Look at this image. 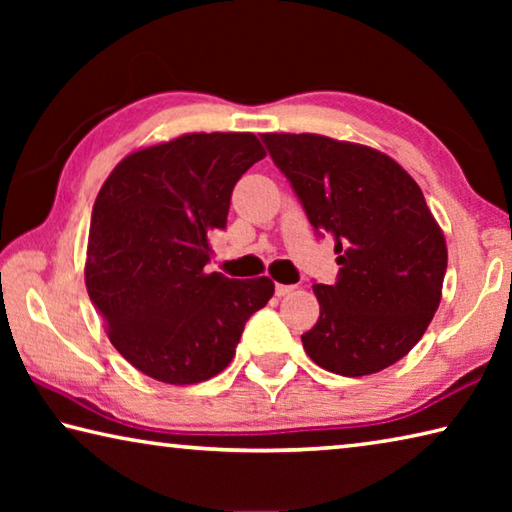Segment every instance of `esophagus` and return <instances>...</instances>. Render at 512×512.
<instances>
[{"mask_svg": "<svg viewBox=\"0 0 512 512\" xmlns=\"http://www.w3.org/2000/svg\"><path fill=\"white\" fill-rule=\"evenodd\" d=\"M293 289H296V287H293V284H275V296H289V293L293 291Z\"/></svg>", "mask_w": 512, "mask_h": 512, "instance_id": "34e87169", "label": "esophagus"}]
</instances>
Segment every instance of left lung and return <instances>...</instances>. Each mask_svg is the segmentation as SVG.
Wrapping results in <instances>:
<instances>
[{"mask_svg": "<svg viewBox=\"0 0 512 512\" xmlns=\"http://www.w3.org/2000/svg\"><path fill=\"white\" fill-rule=\"evenodd\" d=\"M309 223L334 239L339 273L314 284L316 325L300 336L316 366L363 377L393 366L443 298L447 244L422 189L391 155L316 133H264Z\"/></svg>", "mask_w": 512, "mask_h": 512, "instance_id": "8db88e82", "label": "left lung"}]
</instances>
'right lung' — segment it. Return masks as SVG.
<instances>
[{
  "instance_id": "right-lung-1",
  "label": "right lung",
  "mask_w": 512,
  "mask_h": 512,
  "mask_svg": "<svg viewBox=\"0 0 512 512\" xmlns=\"http://www.w3.org/2000/svg\"><path fill=\"white\" fill-rule=\"evenodd\" d=\"M266 155L253 133H185L128 153L92 207L85 287L131 366L173 386L230 366L271 277L205 273L237 180Z\"/></svg>"
}]
</instances>
